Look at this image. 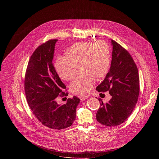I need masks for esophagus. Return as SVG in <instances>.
Wrapping results in <instances>:
<instances>
[{"instance_id":"obj_1","label":"esophagus","mask_w":159,"mask_h":159,"mask_svg":"<svg viewBox=\"0 0 159 159\" xmlns=\"http://www.w3.org/2000/svg\"><path fill=\"white\" fill-rule=\"evenodd\" d=\"M88 97L87 96H83V97H80V99L81 101H84L85 100L88 99Z\"/></svg>"}]
</instances>
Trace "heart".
<instances>
[{"instance_id":"b5f03b06","label":"heart","mask_w":159,"mask_h":159,"mask_svg":"<svg viewBox=\"0 0 159 159\" xmlns=\"http://www.w3.org/2000/svg\"><path fill=\"white\" fill-rule=\"evenodd\" d=\"M68 56H61L56 62V70L61 79L70 81L76 75L79 67L85 72L76 77L70 88L75 94L84 95L91 92L96 76H105L110 68L111 52L108 45L103 40L95 43L83 42L71 46Z\"/></svg>"}]
</instances>
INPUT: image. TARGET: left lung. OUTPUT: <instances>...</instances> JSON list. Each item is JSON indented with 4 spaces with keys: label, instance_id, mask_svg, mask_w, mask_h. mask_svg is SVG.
Instances as JSON below:
<instances>
[{
    "label": "left lung",
    "instance_id": "left-lung-1",
    "mask_svg": "<svg viewBox=\"0 0 159 159\" xmlns=\"http://www.w3.org/2000/svg\"><path fill=\"white\" fill-rule=\"evenodd\" d=\"M111 42L113 51L110 71L96 88L99 92L108 91L111 95L106 103L98 98L100 107L96 114L97 120L108 127L126 120L135 108L139 92L138 71L134 59L122 46L113 40Z\"/></svg>",
    "mask_w": 159,
    "mask_h": 159
}]
</instances>
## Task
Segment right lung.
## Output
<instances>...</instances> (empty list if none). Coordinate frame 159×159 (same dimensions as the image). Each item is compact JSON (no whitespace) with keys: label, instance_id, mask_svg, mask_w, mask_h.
<instances>
[{"label":"right lung","instance_id":"obj_1","mask_svg":"<svg viewBox=\"0 0 159 159\" xmlns=\"http://www.w3.org/2000/svg\"><path fill=\"white\" fill-rule=\"evenodd\" d=\"M57 42L50 40L34 52L26 70L24 89L27 103L37 119L50 129L61 130L73 123L80 99L74 96L68 98L66 104L57 103L58 96L68 95L52 64Z\"/></svg>","mask_w":159,"mask_h":159}]
</instances>
